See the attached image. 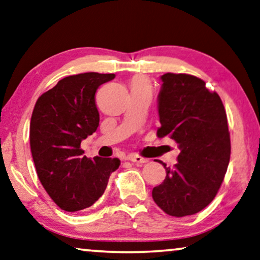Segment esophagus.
<instances>
[{
  "mask_svg": "<svg viewBox=\"0 0 260 260\" xmlns=\"http://www.w3.org/2000/svg\"><path fill=\"white\" fill-rule=\"evenodd\" d=\"M128 160L131 162H134V164H138V165H142V164H146V162H148L147 158L142 157V156H139V155H129Z\"/></svg>",
  "mask_w": 260,
  "mask_h": 260,
  "instance_id": "34e87169",
  "label": "esophagus"
}]
</instances>
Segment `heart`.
<instances>
[{"label": "heart", "mask_w": 260, "mask_h": 260, "mask_svg": "<svg viewBox=\"0 0 260 260\" xmlns=\"http://www.w3.org/2000/svg\"><path fill=\"white\" fill-rule=\"evenodd\" d=\"M133 88H148V85L143 79L137 78L133 81Z\"/></svg>", "instance_id": "obj_1"}]
</instances>
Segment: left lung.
Listing matches in <instances>:
<instances>
[{
	"instance_id": "obj_1",
	"label": "left lung",
	"mask_w": 260,
	"mask_h": 260,
	"mask_svg": "<svg viewBox=\"0 0 260 260\" xmlns=\"http://www.w3.org/2000/svg\"><path fill=\"white\" fill-rule=\"evenodd\" d=\"M158 93L161 127L157 137L169 135L181 153L165 181L152 191L166 214H197L218 192L230 161L231 143L225 108L216 92L185 73H165Z\"/></svg>"
}]
</instances>
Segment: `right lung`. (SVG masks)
<instances>
[{
	"mask_svg": "<svg viewBox=\"0 0 260 260\" xmlns=\"http://www.w3.org/2000/svg\"><path fill=\"white\" fill-rule=\"evenodd\" d=\"M114 73L65 77L37 99L30 121V148L42 185L65 211L90 208L103 195L119 158H88L81 140L99 126L95 92Z\"/></svg>",
	"mask_w": 260,
	"mask_h": 260,
	"instance_id": "right-lung-1",
	"label": "right lung"
}]
</instances>
